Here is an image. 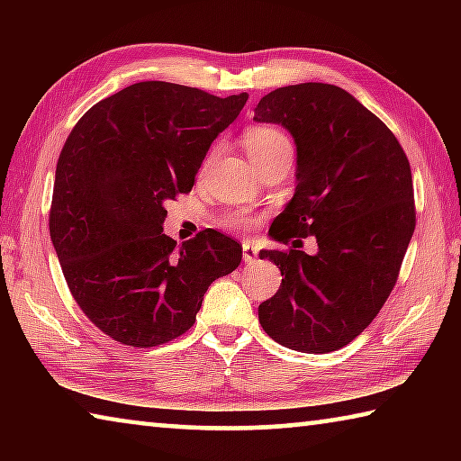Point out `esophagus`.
I'll return each mask as SVG.
<instances>
[{"mask_svg":"<svg viewBox=\"0 0 461 461\" xmlns=\"http://www.w3.org/2000/svg\"><path fill=\"white\" fill-rule=\"evenodd\" d=\"M241 252H244L246 264H252L256 262V258H258V248H256L252 241H244V244H241Z\"/></svg>","mask_w":461,"mask_h":461,"instance_id":"34e87169","label":"esophagus"}]
</instances>
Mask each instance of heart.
Segmentation results:
<instances>
[{
    "label": "heart",
    "instance_id": "1",
    "mask_svg": "<svg viewBox=\"0 0 461 461\" xmlns=\"http://www.w3.org/2000/svg\"><path fill=\"white\" fill-rule=\"evenodd\" d=\"M244 146L258 170H264L283 158H293V140L288 138L283 128L275 126V123H256V126L246 128ZM213 154L215 148L207 154L205 165L212 162ZM225 221L230 225H241V228H246V225H249L254 220L249 217L248 212H231L225 217Z\"/></svg>",
    "mask_w": 461,
    "mask_h": 461
}]
</instances>
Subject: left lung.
<instances>
[{"label": "left lung", "mask_w": 461, "mask_h": 461, "mask_svg": "<svg viewBox=\"0 0 461 461\" xmlns=\"http://www.w3.org/2000/svg\"><path fill=\"white\" fill-rule=\"evenodd\" d=\"M256 122L291 131L296 191L270 225L288 249H262L283 283L258 307L262 330L305 354L335 352L380 313L417 223L407 154L380 118L327 83L288 85L256 107ZM315 235L320 252L303 253Z\"/></svg>", "instance_id": "obj_1"}]
</instances>
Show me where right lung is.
<instances>
[{
	"mask_svg": "<svg viewBox=\"0 0 461 461\" xmlns=\"http://www.w3.org/2000/svg\"><path fill=\"white\" fill-rule=\"evenodd\" d=\"M246 101L248 93L134 83L93 105L62 146L52 246L77 305L123 346L154 348L189 331L209 285L240 267L233 238L207 228L176 246L162 223Z\"/></svg>",
	"mask_w": 461,
	"mask_h": 461,
	"instance_id": "right-lung-1",
	"label": "right lung"
}]
</instances>
